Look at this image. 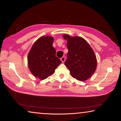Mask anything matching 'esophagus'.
<instances>
[{"mask_svg": "<svg viewBox=\"0 0 121 121\" xmlns=\"http://www.w3.org/2000/svg\"><path fill=\"white\" fill-rule=\"evenodd\" d=\"M60 60L62 61V62L63 63H64V62H65V60H66V58L65 57H61V59H60Z\"/></svg>", "mask_w": 121, "mask_h": 121, "instance_id": "1", "label": "esophagus"}]
</instances>
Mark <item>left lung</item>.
I'll use <instances>...</instances> for the list:
<instances>
[{"instance_id":"obj_1","label":"left lung","mask_w":121,"mask_h":121,"mask_svg":"<svg viewBox=\"0 0 121 121\" xmlns=\"http://www.w3.org/2000/svg\"><path fill=\"white\" fill-rule=\"evenodd\" d=\"M67 40L68 50L65 66L71 76L77 80L84 81L92 77L97 68L96 55L90 45L81 37L63 35Z\"/></svg>"}]
</instances>
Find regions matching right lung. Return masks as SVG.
Returning <instances> with one entry per match:
<instances>
[{
  "instance_id": "add662e5",
  "label": "right lung",
  "mask_w": 121,
  "mask_h": 121,
  "mask_svg": "<svg viewBox=\"0 0 121 121\" xmlns=\"http://www.w3.org/2000/svg\"><path fill=\"white\" fill-rule=\"evenodd\" d=\"M52 36H42L37 39L28 54V66L31 73L40 80L47 79L61 63L56 56Z\"/></svg>"
}]
</instances>
